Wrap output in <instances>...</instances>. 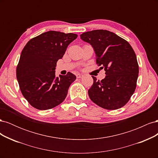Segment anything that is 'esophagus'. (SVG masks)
<instances>
[{
    "label": "esophagus",
    "instance_id": "esophagus-1",
    "mask_svg": "<svg viewBox=\"0 0 158 158\" xmlns=\"http://www.w3.org/2000/svg\"><path fill=\"white\" fill-rule=\"evenodd\" d=\"M76 78H82L83 77V75L82 74H76Z\"/></svg>",
    "mask_w": 158,
    "mask_h": 158
}]
</instances>
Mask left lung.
I'll return each mask as SVG.
<instances>
[{
    "mask_svg": "<svg viewBox=\"0 0 158 158\" xmlns=\"http://www.w3.org/2000/svg\"><path fill=\"white\" fill-rule=\"evenodd\" d=\"M80 37L94 47L96 63L102 66L106 74L101 81L92 76L94 83L88 90L90 99L108 110L125 106L135 92L139 73L136 56L131 45L107 30L84 32Z\"/></svg>",
    "mask_w": 158,
    "mask_h": 158,
    "instance_id": "left-lung-1",
    "label": "left lung"
}]
</instances>
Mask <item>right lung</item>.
<instances>
[{"mask_svg": "<svg viewBox=\"0 0 158 158\" xmlns=\"http://www.w3.org/2000/svg\"><path fill=\"white\" fill-rule=\"evenodd\" d=\"M77 37L75 33L49 31L32 38L23 47L16 78L23 96L32 107L50 109L65 99L76 76L68 73L56 77L55 66Z\"/></svg>", "mask_w": 158, "mask_h": 158, "instance_id": "right-lung-1", "label": "right lung"}]
</instances>
